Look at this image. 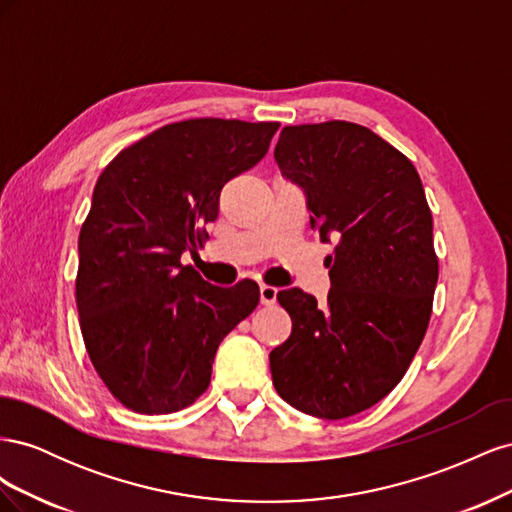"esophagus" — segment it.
I'll return each instance as SVG.
<instances>
[{
    "label": "esophagus",
    "instance_id": "obj_1",
    "mask_svg": "<svg viewBox=\"0 0 512 512\" xmlns=\"http://www.w3.org/2000/svg\"><path fill=\"white\" fill-rule=\"evenodd\" d=\"M277 301V288L262 284L260 286V303L262 305H273Z\"/></svg>",
    "mask_w": 512,
    "mask_h": 512
}]
</instances>
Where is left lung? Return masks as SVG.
I'll return each instance as SVG.
<instances>
[{
  "label": "left lung",
  "instance_id": "obj_1",
  "mask_svg": "<svg viewBox=\"0 0 512 512\" xmlns=\"http://www.w3.org/2000/svg\"><path fill=\"white\" fill-rule=\"evenodd\" d=\"M273 156L337 245L327 303L277 292L292 333L269 354L271 376L292 408L337 421L389 395L423 342L438 284L431 211L412 162L359 123L286 126Z\"/></svg>",
  "mask_w": 512,
  "mask_h": 512
}]
</instances>
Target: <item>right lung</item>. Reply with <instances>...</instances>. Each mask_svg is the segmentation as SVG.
Returning <instances> with one entry per match:
<instances>
[{"instance_id":"add662e5","label":"right lung","mask_w":512,"mask_h":512,"mask_svg":"<svg viewBox=\"0 0 512 512\" xmlns=\"http://www.w3.org/2000/svg\"><path fill=\"white\" fill-rule=\"evenodd\" d=\"M277 121L188 119L123 149L94 188L79 235L76 307L106 389L141 414H170L207 391L222 339L260 290L181 265L220 213L224 185L269 151Z\"/></svg>"}]
</instances>
